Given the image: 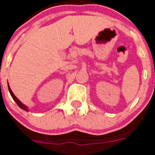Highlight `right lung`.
I'll return each instance as SVG.
<instances>
[{
	"label": "right lung",
	"instance_id": "obj_1",
	"mask_svg": "<svg viewBox=\"0 0 155 155\" xmlns=\"http://www.w3.org/2000/svg\"><path fill=\"white\" fill-rule=\"evenodd\" d=\"M8 90H9V92H10V94H11V95H12V98H13V99L15 100V102L16 103L18 104V105L19 107L20 108H21V109H24V110H28V109H27V107L26 106H25V105H24V104H22L21 103V102H20V101H19L18 99L17 98H16V96L15 95V94H13V92H12V90H11V88H10V86L8 85Z\"/></svg>",
	"mask_w": 155,
	"mask_h": 155
}]
</instances>
